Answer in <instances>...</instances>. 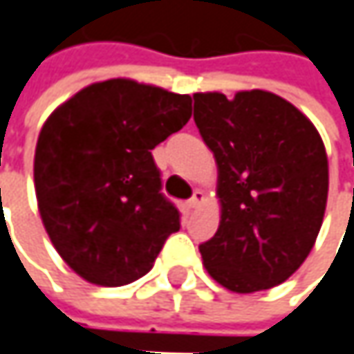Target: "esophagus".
<instances>
[{
    "mask_svg": "<svg viewBox=\"0 0 354 354\" xmlns=\"http://www.w3.org/2000/svg\"><path fill=\"white\" fill-rule=\"evenodd\" d=\"M203 203H205V192H203V190H194L192 198L188 201V207H190V209H198Z\"/></svg>",
    "mask_w": 354,
    "mask_h": 354,
    "instance_id": "obj_1",
    "label": "esophagus"
}]
</instances>
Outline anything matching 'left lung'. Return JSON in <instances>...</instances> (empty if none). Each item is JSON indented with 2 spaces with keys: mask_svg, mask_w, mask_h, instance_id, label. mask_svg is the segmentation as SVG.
<instances>
[{
  "mask_svg": "<svg viewBox=\"0 0 354 354\" xmlns=\"http://www.w3.org/2000/svg\"><path fill=\"white\" fill-rule=\"evenodd\" d=\"M194 123L214 156L221 223L203 263L237 294L286 281L312 251L328 198V158L314 123L270 91L194 95Z\"/></svg>",
  "mask_w": 354,
  "mask_h": 354,
  "instance_id": "obj_1",
  "label": "left lung"
}]
</instances>
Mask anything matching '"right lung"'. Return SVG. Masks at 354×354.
<instances>
[{"mask_svg":"<svg viewBox=\"0 0 354 354\" xmlns=\"http://www.w3.org/2000/svg\"><path fill=\"white\" fill-rule=\"evenodd\" d=\"M190 115V95L109 79L81 88L42 125L38 210L54 249L82 279L105 288L140 279L180 229L151 149Z\"/></svg>","mask_w":354,"mask_h":354,"instance_id":"add662e5","label":"right lung"}]
</instances>
